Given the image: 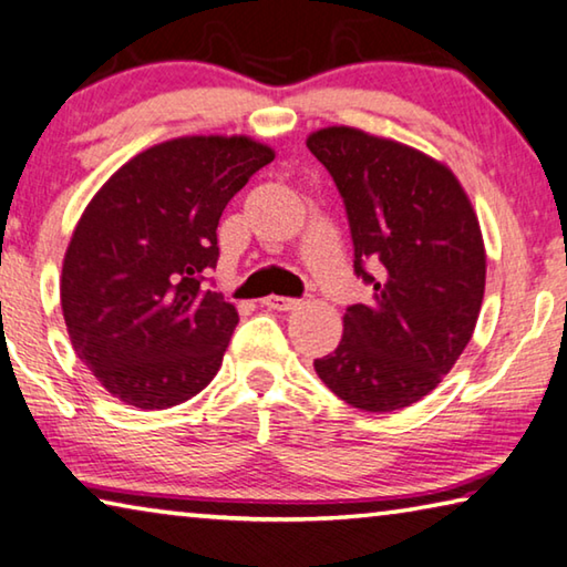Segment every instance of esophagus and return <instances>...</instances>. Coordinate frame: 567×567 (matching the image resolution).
Here are the masks:
<instances>
[{"label": "esophagus", "instance_id": "obj_1", "mask_svg": "<svg viewBox=\"0 0 567 567\" xmlns=\"http://www.w3.org/2000/svg\"><path fill=\"white\" fill-rule=\"evenodd\" d=\"M266 309L271 311H293L299 309V299H289V296H266V299L261 301Z\"/></svg>", "mask_w": 567, "mask_h": 567}]
</instances>
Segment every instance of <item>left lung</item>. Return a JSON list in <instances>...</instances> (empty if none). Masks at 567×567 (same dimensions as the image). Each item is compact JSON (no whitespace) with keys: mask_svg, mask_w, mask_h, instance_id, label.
Instances as JSON below:
<instances>
[{"mask_svg":"<svg viewBox=\"0 0 567 567\" xmlns=\"http://www.w3.org/2000/svg\"><path fill=\"white\" fill-rule=\"evenodd\" d=\"M306 145L344 200L354 274L374 286L313 369L357 410H404L442 382L475 331L485 296L477 216L452 171L414 147L344 125Z\"/></svg>","mask_w":567,"mask_h":567,"instance_id":"obj_1","label":"left lung"}]
</instances>
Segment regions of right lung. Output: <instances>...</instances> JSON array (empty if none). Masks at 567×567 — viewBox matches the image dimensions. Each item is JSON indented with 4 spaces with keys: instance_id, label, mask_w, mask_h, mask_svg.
Segmentation results:
<instances>
[{
    "instance_id": "obj_1",
    "label": "right lung",
    "mask_w": 567,
    "mask_h": 567,
    "mask_svg": "<svg viewBox=\"0 0 567 567\" xmlns=\"http://www.w3.org/2000/svg\"><path fill=\"white\" fill-rule=\"evenodd\" d=\"M274 151L244 135L153 145L110 178L74 228L60 299L74 354L120 402L168 410L218 374L238 323L210 291L218 220Z\"/></svg>"
}]
</instances>
